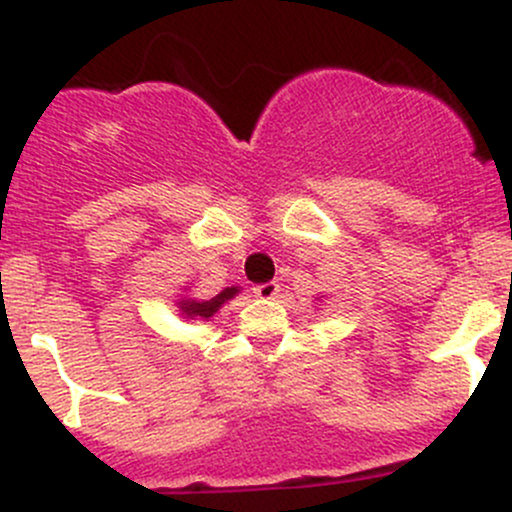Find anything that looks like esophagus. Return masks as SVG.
I'll return each mask as SVG.
<instances>
[{"label":"esophagus","mask_w":512,"mask_h":512,"mask_svg":"<svg viewBox=\"0 0 512 512\" xmlns=\"http://www.w3.org/2000/svg\"><path fill=\"white\" fill-rule=\"evenodd\" d=\"M252 291H255L257 298L272 301V298H276V293H279V284H276V281H267V284H257Z\"/></svg>","instance_id":"34e87169"}]
</instances>
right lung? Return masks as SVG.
<instances>
[{
	"instance_id": "1",
	"label": "right lung",
	"mask_w": 512,
	"mask_h": 512,
	"mask_svg": "<svg viewBox=\"0 0 512 512\" xmlns=\"http://www.w3.org/2000/svg\"><path fill=\"white\" fill-rule=\"evenodd\" d=\"M238 291H240L238 286H231V289H223L221 293H216L214 298H207V301H199V298H192V296H182L178 301V310L182 317H187V320H209V317L219 313L221 305L231 301Z\"/></svg>"
}]
</instances>
